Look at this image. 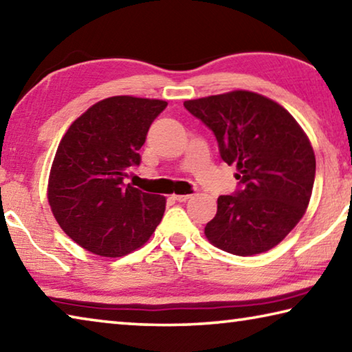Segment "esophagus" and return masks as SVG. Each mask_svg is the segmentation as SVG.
Listing matches in <instances>:
<instances>
[{
    "label": "esophagus",
    "mask_w": 352,
    "mask_h": 352,
    "mask_svg": "<svg viewBox=\"0 0 352 352\" xmlns=\"http://www.w3.org/2000/svg\"><path fill=\"white\" fill-rule=\"evenodd\" d=\"M172 197H174L177 201H186V200H189V199H190V195H189V194H184V195L175 194V195H172Z\"/></svg>",
    "instance_id": "34e87169"
}]
</instances>
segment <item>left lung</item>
<instances>
[{"mask_svg": "<svg viewBox=\"0 0 352 352\" xmlns=\"http://www.w3.org/2000/svg\"><path fill=\"white\" fill-rule=\"evenodd\" d=\"M183 105L212 130L223 162L237 168L239 189L217 199L208 241L237 256L278 245L305 216L315 180L314 148L300 124L275 100L245 90Z\"/></svg>", "mask_w": 352, "mask_h": 352, "instance_id": "8db88e82", "label": "left lung"}]
</instances>
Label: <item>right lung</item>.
<instances>
[{"label":"right lung","mask_w":352,"mask_h":352,"mask_svg":"<svg viewBox=\"0 0 352 352\" xmlns=\"http://www.w3.org/2000/svg\"><path fill=\"white\" fill-rule=\"evenodd\" d=\"M168 102L113 96L71 124L52 162L47 201L60 228L88 252L119 258L148 241L166 199L126 184L148 127Z\"/></svg>","instance_id":"add662e5"}]
</instances>
